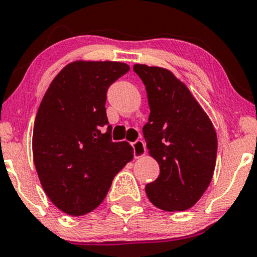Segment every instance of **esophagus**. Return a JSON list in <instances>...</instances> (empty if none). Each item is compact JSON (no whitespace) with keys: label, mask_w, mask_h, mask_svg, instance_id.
Returning <instances> with one entry per match:
<instances>
[{"label":"esophagus","mask_w":257,"mask_h":257,"mask_svg":"<svg viewBox=\"0 0 257 257\" xmlns=\"http://www.w3.org/2000/svg\"><path fill=\"white\" fill-rule=\"evenodd\" d=\"M132 148H134V155L136 158L142 157L146 153V146H145V142L142 140H137L132 144Z\"/></svg>","instance_id":"34e87169"}]
</instances>
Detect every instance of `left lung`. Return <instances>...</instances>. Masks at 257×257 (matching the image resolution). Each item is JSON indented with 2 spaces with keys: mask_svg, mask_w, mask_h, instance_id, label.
<instances>
[{
  "mask_svg": "<svg viewBox=\"0 0 257 257\" xmlns=\"http://www.w3.org/2000/svg\"><path fill=\"white\" fill-rule=\"evenodd\" d=\"M134 71L146 86L151 110L144 137L160 165V176L147 184L146 194L162 210H187L213 178L216 132L186 84L172 71L145 64H135Z\"/></svg>",
  "mask_w": 257,
  "mask_h": 257,
  "instance_id": "8db88e82",
  "label": "left lung"
}]
</instances>
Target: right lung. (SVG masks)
<instances>
[{
    "label": "right lung",
    "instance_id": "1",
    "mask_svg": "<svg viewBox=\"0 0 257 257\" xmlns=\"http://www.w3.org/2000/svg\"><path fill=\"white\" fill-rule=\"evenodd\" d=\"M128 70L120 62H73L53 79L39 105L34 166L50 202L69 215L99 207L134 157L127 142L111 140L105 109L109 86Z\"/></svg>",
    "mask_w": 257,
    "mask_h": 257
}]
</instances>
